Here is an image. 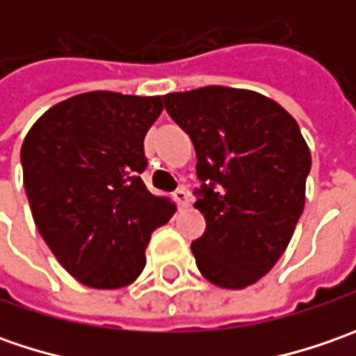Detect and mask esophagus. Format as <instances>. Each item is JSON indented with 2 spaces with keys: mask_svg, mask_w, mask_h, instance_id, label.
Listing matches in <instances>:
<instances>
[{
  "mask_svg": "<svg viewBox=\"0 0 356 356\" xmlns=\"http://www.w3.org/2000/svg\"><path fill=\"white\" fill-rule=\"evenodd\" d=\"M174 200H176V204H178L180 210H184V208L190 206V194H188L186 188H178V190L174 192Z\"/></svg>",
  "mask_w": 356,
  "mask_h": 356,
  "instance_id": "esophagus-1",
  "label": "esophagus"
}]
</instances>
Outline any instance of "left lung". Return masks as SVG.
I'll list each match as a JSON object with an SVG mask.
<instances>
[{
	"label": "left lung",
	"mask_w": 356,
	"mask_h": 356,
	"mask_svg": "<svg viewBox=\"0 0 356 356\" xmlns=\"http://www.w3.org/2000/svg\"><path fill=\"white\" fill-rule=\"evenodd\" d=\"M164 106L196 148V208L204 236L196 266L224 289H243L277 264L305 206L311 152L295 118L248 89L202 87L164 95Z\"/></svg>",
	"instance_id": "8db88e82"
}]
</instances>
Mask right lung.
Wrapping results in <instances>:
<instances>
[{
	"label": "right lung",
	"mask_w": 356,
	"mask_h": 356,
	"mask_svg": "<svg viewBox=\"0 0 356 356\" xmlns=\"http://www.w3.org/2000/svg\"><path fill=\"white\" fill-rule=\"evenodd\" d=\"M162 97L113 90L75 95L37 118L21 146L35 226L76 281L127 287L143 273L146 245L176 212L144 186V136Z\"/></svg>",
	"instance_id": "add662e5"
}]
</instances>
